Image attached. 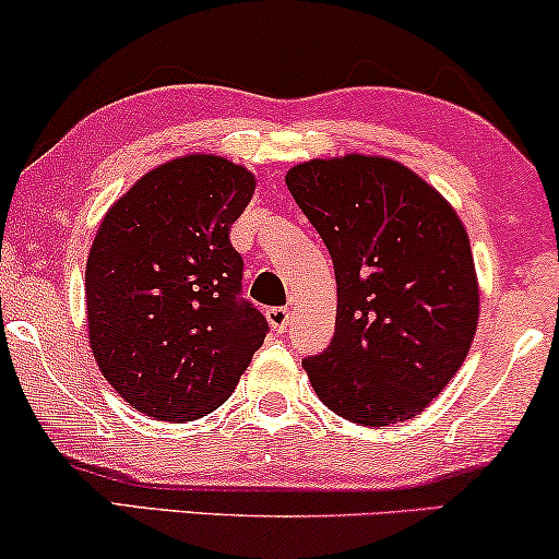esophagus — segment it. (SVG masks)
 Segmentation results:
<instances>
[{
  "label": "esophagus",
  "instance_id": "1",
  "mask_svg": "<svg viewBox=\"0 0 559 559\" xmlns=\"http://www.w3.org/2000/svg\"><path fill=\"white\" fill-rule=\"evenodd\" d=\"M289 310L287 308H270L266 310V321H270V325L277 333H285L287 325H289Z\"/></svg>",
  "mask_w": 559,
  "mask_h": 559
}]
</instances>
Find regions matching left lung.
<instances>
[{
	"label": "left lung",
	"mask_w": 559,
	"mask_h": 559,
	"mask_svg": "<svg viewBox=\"0 0 559 559\" xmlns=\"http://www.w3.org/2000/svg\"><path fill=\"white\" fill-rule=\"evenodd\" d=\"M285 182L336 272V331L302 361L310 385L352 424L408 421L462 367L480 318L460 215L385 156L310 158Z\"/></svg>",
	"instance_id": "8db88e82"
}]
</instances>
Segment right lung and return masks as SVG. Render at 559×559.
Masks as SVG:
<instances>
[{
    "mask_svg": "<svg viewBox=\"0 0 559 559\" xmlns=\"http://www.w3.org/2000/svg\"><path fill=\"white\" fill-rule=\"evenodd\" d=\"M257 190L241 164L187 154L143 174L99 223L84 300L94 361L122 401L182 424L228 401L264 344L238 297L230 226Z\"/></svg>",
    "mask_w": 559,
    "mask_h": 559,
    "instance_id": "1",
    "label": "right lung"
}]
</instances>
